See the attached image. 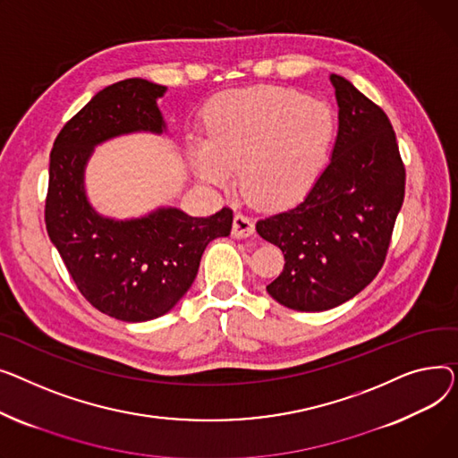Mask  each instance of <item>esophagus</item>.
Segmentation results:
<instances>
[{
  "label": "esophagus",
  "mask_w": 458,
  "mask_h": 458,
  "mask_svg": "<svg viewBox=\"0 0 458 458\" xmlns=\"http://www.w3.org/2000/svg\"><path fill=\"white\" fill-rule=\"evenodd\" d=\"M255 233V224L246 214H236L233 220V236L234 238H248Z\"/></svg>",
  "instance_id": "esophagus-1"
}]
</instances>
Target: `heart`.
Masks as SVG:
<instances>
[{"label": "heart", "mask_w": 458, "mask_h": 458, "mask_svg": "<svg viewBox=\"0 0 458 458\" xmlns=\"http://www.w3.org/2000/svg\"><path fill=\"white\" fill-rule=\"evenodd\" d=\"M336 118L326 101L283 87L233 90L212 101L207 139L191 140L196 174L227 184L240 166V184L257 205L301 199L326 170Z\"/></svg>", "instance_id": "1"}]
</instances>
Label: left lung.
Segmentation results:
<instances>
[{
  "label": "left lung",
  "mask_w": 458,
  "mask_h": 458,
  "mask_svg": "<svg viewBox=\"0 0 458 458\" xmlns=\"http://www.w3.org/2000/svg\"><path fill=\"white\" fill-rule=\"evenodd\" d=\"M331 83L338 103L331 163L300 203L257 222V233L284 255L267 293L303 312L335 309L375 279L405 198L388 116L347 79L331 73Z\"/></svg>",
  "instance_id": "8db88e82"
}]
</instances>
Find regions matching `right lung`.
I'll list each match as a JSON object with an SVG mask.
<instances>
[{
	"mask_svg": "<svg viewBox=\"0 0 458 458\" xmlns=\"http://www.w3.org/2000/svg\"><path fill=\"white\" fill-rule=\"evenodd\" d=\"M166 87L125 79L103 89L59 132L49 155L46 229L85 300L122 321L172 310L192 286L208 242L229 236L233 210L192 218L158 207L142 218L101 216L85 192L94 148L129 132L166 131L157 99Z\"/></svg>",
	"mask_w": 458,
	"mask_h": 458,
	"instance_id": "obj_1",
	"label": "right lung"
}]
</instances>
